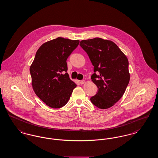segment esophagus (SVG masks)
I'll return each instance as SVG.
<instances>
[{"instance_id": "esophagus-1", "label": "esophagus", "mask_w": 158, "mask_h": 158, "mask_svg": "<svg viewBox=\"0 0 158 158\" xmlns=\"http://www.w3.org/2000/svg\"><path fill=\"white\" fill-rule=\"evenodd\" d=\"M85 82V81L84 80H82V81H79V83H80V84H81V85H82Z\"/></svg>"}]
</instances>
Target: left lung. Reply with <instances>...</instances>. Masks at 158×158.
<instances>
[{"label": "left lung", "instance_id": "1", "mask_svg": "<svg viewBox=\"0 0 158 158\" xmlns=\"http://www.w3.org/2000/svg\"><path fill=\"white\" fill-rule=\"evenodd\" d=\"M80 45L94 66L91 79L98 88L90 101L100 109L110 108L122 97L129 83L127 58L110 40L95 38L81 41Z\"/></svg>", "mask_w": 158, "mask_h": 158}]
</instances>
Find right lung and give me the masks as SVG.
<instances>
[{
    "label": "right lung",
    "mask_w": 158,
    "mask_h": 158,
    "mask_svg": "<svg viewBox=\"0 0 158 158\" xmlns=\"http://www.w3.org/2000/svg\"><path fill=\"white\" fill-rule=\"evenodd\" d=\"M79 41L58 37L46 42L30 66L32 85L38 98L53 108L66 105L76 86L67 73L66 60Z\"/></svg>",
    "instance_id": "obj_1"
}]
</instances>
